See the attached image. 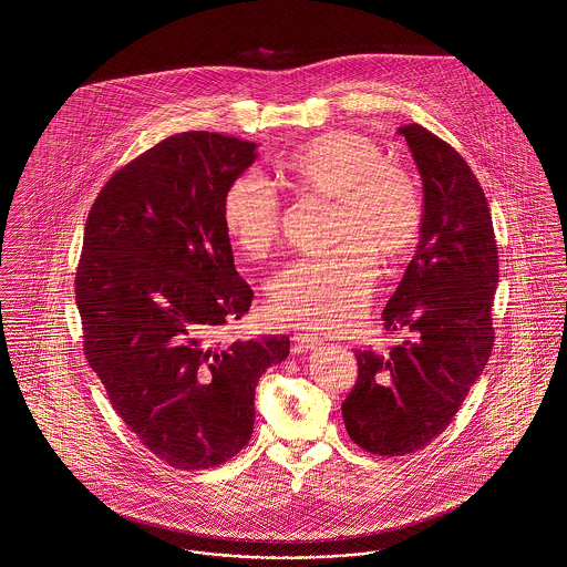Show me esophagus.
I'll return each instance as SVG.
<instances>
[{"label": "esophagus", "instance_id": "obj_1", "mask_svg": "<svg viewBox=\"0 0 567 567\" xmlns=\"http://www.w3.org/2000/svg\"><path fill=\"white\" fill-rule=\"evenodd\" d=\"M292 342L297 344V349H299V351H308V349L318 347L322 340H320L316 333H308V331H297V333L292 336Z\"/></svg>", "mask_w": 567, "mask_h": 567}]
</instances>
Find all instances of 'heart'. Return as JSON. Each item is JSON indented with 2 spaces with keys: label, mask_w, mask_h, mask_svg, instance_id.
Masks as SVG:
<instances>
[{
  "label": "heart",
  "mask_w": 567,
  "mask_h": 567,
  "mask_svg": "<svg viewBox=\"0 0 567 567\" xmlns=\"http://www.w3.org/2000/svg\"><path fill=\"white\" fill-rule=\"evenodd\" d=\"M288 184L309 197L336 202L333 251L290 264L270 284L268 311L284 324L338 331L355 322L374 286L377 264L412 254L424 225L417 179L385 150L355 132H327L281 159ZM220 220L247 259H266L279 243L281 204L254 173L229 182Z\"/></svg>",
  "instance_id": "heart-1"
}]
</instances>
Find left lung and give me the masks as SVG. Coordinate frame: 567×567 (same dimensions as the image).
<instances>
[{"label": "left lung", "mask_w": 567, "mask_h": 567, "mask_svg": "<svg viewBox=\"0 0 567 567\" xmlns=\"http://www.w3.org/2000/svg\"><path fill=\"white\" fill-rule=\"evenodd\" d=\"M422 177L424 225L385 331L410 340L390 353L355 351L358 381L342 403L351 440L372 455L424 449L460 412L494 347L498 249L485 193L462 155L426 127H399Z\"/></svg>", "instance_id": "left-lung-1"}]
</instances>
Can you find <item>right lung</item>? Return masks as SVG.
Listing matches in <instances>:
<instances>
[{
  "mask_svg": "<svg viewBox=\"0 0 567 567\" xmlns=\"http://www.w3.org/2000/svg\"><path fill=\"white\" fill-rule=\"evenodd\" d=\"M256 150L209 132L168 136L107 179L84 227V355L141 444L179 470L225 464L247 446L259 377L290 353L286 336L216 340L254 299L220 202Z\"/></svg>",
  "mask_w": 567,
  "mask_h": 567,
  "instance_id": "right-lung-1",
  "label": "right lung"
}]
</instances>
